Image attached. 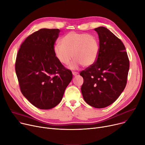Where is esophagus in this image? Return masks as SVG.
Returning <instances> with one entry per match:
<instances>
[{"instance_id": "obj_1", "label": "esophagus", "mask_w": 145, "mask_h": 145, "mask_svg": "<svg viewBox=\"0 0 145 145\" xmlns=\"http://www.w3.org/2000/svg\"><path fill=\"white\" fill-rule=\"evenodd\" d=\"M72 74L73 76H76L78 74V72H72Z\"/></svg>"}]
</instances>
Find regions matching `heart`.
I'll use <instances>...</instances> for the list:
<instances>
[{
	"mask_svg": "<svg viewBox=\"0 0 145 145\" xmlns=\"http://www.w3.org/2000/svg\"><path fill=\"white\" fill-rule=\"evenodd\" d=\"M60 42V44L54 46L53 52L62 64L68 65L72 57L74 59L72 66L73 69L80 65L89 67L96 62L99 53V42L95 36L70 32L61 39Z\"/></svg>",
	"mask_w": 145,
	"mask_h": 145,
	"instance_id": "heart-1",
	"label": "heart"
}]
</instances>
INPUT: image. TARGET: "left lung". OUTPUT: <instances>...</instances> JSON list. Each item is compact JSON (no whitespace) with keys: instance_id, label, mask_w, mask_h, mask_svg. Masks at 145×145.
<instances>
[{"instance_id":"left-lung-1","label":"left lung","mask_w":145,"mask_h":145,"mask_svg":"<svg viewBox=\"0 0 145 145\" xmlns=\"http://www.w3.org/2000/svg\"><path fill=\"white\" fill-rule=\"evenodd\" d=\"M99 39V53L96 62L82 71L81 87L85 102L103 108L115 102L126 87L129 60L121 40L105 27L95 29Z\"/></svg>"}]
</instances>
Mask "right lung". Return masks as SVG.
I'll return each instance as SVG.
<instances>
[{
    "instance_id": "1",
    "label": "right lung",
    "mask_w": 145,
    "mask_h": 145,
    "mask_svg": "<svg viewBox=\"0 0 145 145\" xmlns=\"http://www.w3.org/2000/svg\"><path fill=\"white\" fill-rule=\"evenodd\" d=\"M59 32L58 29H41L30 35L21 44L16 59L21 92L40 109L57 106L73 77L53 52Z\"/></svg>"
}]
</instances>
